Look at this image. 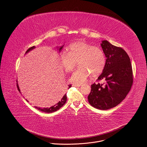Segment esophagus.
I'll return each mask as SVG.
<instances>
[{"instance_id": "obj_1", "label": "esophagus", "mask_w": 147, "mask_h": 147, "mask_svg": "<svg viewBox=\"0 0 147 147\" xmlns=\"http://www.w3.org/2000/svg\"><path fill=\"white\" fill-rule=\"evenodd\" d=\"M82 86V84H73V86H76V87H79Z\"/></svg>"}]
</instances>
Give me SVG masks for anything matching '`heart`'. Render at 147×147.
Returning a JSON list of instances; mask_svg holds the SVG:
<instances>
[{"mask_svg": "<svg viewBox=\"0 0 147 147\" xmlns=\"http://www.w3.org/2000/svg\"><path fill=\"white\" fill-rule=\"evenodd\" d=\"M60 61L62 67L67 73L73 70L78 61L80 67L70 78V81L74 83H83L91 73L93 76L100 74L106 64V58L102 49L83 41L70 45L68 53H62Z\"/></svg>", "mask_w": 147, "mask_h": 147, "instance_id": "obj_1", "label": "heart"}]
</instances>
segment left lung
<instances>
[{
	"instance_id": "left-lung-1",
	"label": "left lung",
	"mask_w": 147,
	"mask_h": 147,
	"mask_svg": "<svg viewBox=\"0 0 147 147\" xmlns=\"http://www.w3.org/2000/svg\"><path fill=\"white\" fill-rule=\"evenodd\" d=\"M101 46L107 59L103 73L97 81L104 79L105 83L91 85L88 99L95 108L107 110L124 99L133 85V76L129 57L123 48L107 40L102 41Z\"/></svg>"
}]
</instances>
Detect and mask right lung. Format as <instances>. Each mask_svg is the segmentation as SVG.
I'll return each instance as SVG.
<instances>
[{
	"label": "right lung",
	"mask_w": 147,
	"mask_h": 147,
	"mask_svg": "<svg viewBox=\"0 0 147 147\" xmlns=\"http://www.w3.org/2000/svg\"><path fill=\"white\" fill-rule=\"evenodd\" d=\"M63 46H64V45L61 46V47H60V48L59 49V52H61V49L63 48ZM34 48H35L34 46H33V47L29 48L27 50V51H26V53L29 52L30 51H31V50H32V49H33ZM17 86L18 90L20 92V89H19V88L18 85V83L17 84ZM71 86V85L70 84V85H69L68 88H70ZM67 95H66V94H65V95L63 96V97L61 99V100H60L58 103H57L54 105L52 106V107H50V108H38V107H35V108H36L38 110L40 111L43 112L48 113H49L55 112L57 111L58 110H59V109L61 108V107H62L65 104V103L66 102H67ZM26 101L28 102L27 100H26Z\"/></svg>",
	"instance_id": "right-lung-1"
}]
</instances>
